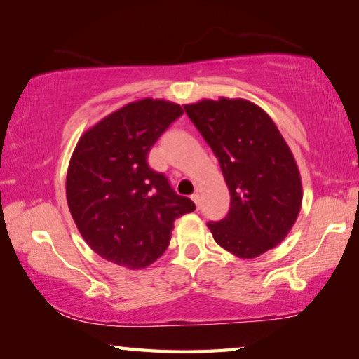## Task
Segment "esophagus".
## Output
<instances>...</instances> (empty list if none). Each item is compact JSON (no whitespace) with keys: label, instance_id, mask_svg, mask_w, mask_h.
<instances>
[{"label":"esophagus","instance_id":"esophagus-1","mask_svg":"<svg viewBox=\"0 0 359 359\" xmlns=\"http://www.w3.org/2000/svg\"><path fill=\"white\" fill-rule=\"evenodd\" d=\"M191 199H193V201H194V204H196L198 208H199V194H198V193L191 194Z\"/></svg>","mask_w":359,"mask_h":359}]
</instances>
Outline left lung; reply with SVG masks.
Listing matches in <instances>:
<instances>
[{"label":"left lung","mask_w":359,"mask_h":359,"mask_svg":"<svg viewBox=\"0 0 359 359\" xmlns=\"http://www.w3.org/2000/svg\"><path fill=\"white\" fill-rule=\"evenodd\" d=\"M185 112L220 163L231 194L228 215L208 226L239 258H257L287 238L302 203L299 169L280 131L247 100H203Z\"/></svg>","instance_id":"8db88e82"}]
</instances>
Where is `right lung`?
I'll return each instance as SVG.
<instances>
[{"label": "right lung", "instance_id": "right-lung-1", "mask_svg": "<svg viewBox=\"0 0 359 359\" xmlns=\"http://www.w3.org/2000/svg\"><path fill=\"white\" fill-rule=\"evenodd\" d=\"M184 114L175 102H130L85 131L71 156L66 199L77 229L111 263L141 269L166 252L175 218L193 212L147 155Z\"/></svg>", "mask_w": 359, "mask_h": 359}]
</instances>
